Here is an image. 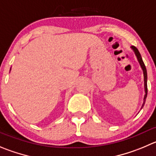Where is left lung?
I'll return each mask as SVG.
<instances>
[{
	"mask_svg": "<svg viewBox=\"0 0 156 156\" xmlns=\"http://www.w3.org/2000/svg\"><path fill=\"white\" fill-rule=\"evenodd\" d=\"M132 48L133 49V51H135V55H136V57H137V58H138V61H139V64H140L141 67H142V70H143L144 81H145V98H144L143 105H142V108L144 106V105H145V100H146V97H147V93H148V88H147V71H146V68H145V64H144L143 61H142V57H141V55H140V53H139V50H138V49L136 48V47H135V46H132Z\"/></svg>",
	"mask_w": 156,
	"mask_h": 156,
	"instance_id": "1",
	"label": "left lung"
}]
</instances>
